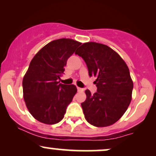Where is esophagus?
<instances>
[{"instance_id": "esophagus-1", "label": "esophagus", "mask_w": 156, "mask_h": 156, "mask_svg": "<svg viewBox=\"0 0 156 156\" xmlns=\"http://www.w3.org/2000/svg\"><path fill=\"white\" fill-rule=\"evenodd\" d=\"M77 89H78V92H83V89L80 88V87H77Z\"/></svg>"}]
</instances>
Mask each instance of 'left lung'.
I'll list each match as a JSON object with an SVG mask.
<instances>
[{
	"label": "left lung",
	"mask_w": 156,
	"mask_h": 156,
	"mask_svg": "<svg viewBox=\"0 0 156 156\" xmlns=\"http://www.w3.org/2000/svg\"><path fill=\"white\" fill-rule=\"evenodd\" d=\"M76 54L87 64L89 76L96 77L97 92L85 91L81 103L84 117L89 124L106 127L119 120L129 106L133 83L124 60L108 46L97 42L83 43Z\"/></svg>",
	"instance_id": "1"
}]
</instances>
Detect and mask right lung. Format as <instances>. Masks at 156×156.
<instances>
[{"mask_svg": "<svg viewBox=\"0 0 156 156\" xmlns=\"http://www.w3.org/2000/svg\"><path fill=\"white\" fill-rule=\"evenodd\" d=\"M80 44L71 39L53 40L32 58L23 77V98L29 112L40 122H59L76 94V86L60 83L58 79L67 59Z\"/></svg>", "mask_w": 156, "mask_h": 156, "instance_id": "add662e5", "label": "right lung"}]
</instances>
